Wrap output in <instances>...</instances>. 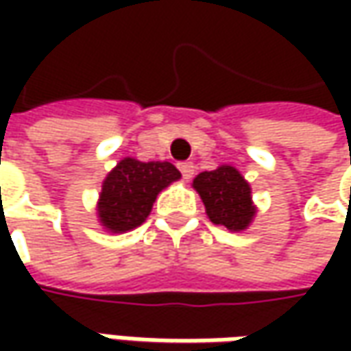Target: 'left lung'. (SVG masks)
<instances>
[{
  "label": "left lung",
  "instance_id": "left-lung-1",
  "mask_svg": "<svg viewBox=\"0 0 351 351\" xmlns=\"http://www.w3.org/2000/svg\"><path fill=\"white\" fill-rule=\"evenodd\" d=\"M182 173L169 162H141L125 158L103 182L99 219L113 232L141 226L150 215L156 197Z\"/></svg>",
  "mask_w": 351,
  "mask_h": 351
}]
</instances>
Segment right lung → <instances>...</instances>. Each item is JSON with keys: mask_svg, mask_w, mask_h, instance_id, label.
<instances>
[{"mask_svg": "<svg viewBox=\"0 0 351 351\" xmlns=\"http://www.w3.org/2000/svg\"><path fill=\"white\" fill-rule=\"evenodd\" d=\"M193 187L203 199L210 221L228 230H244L256 213L250 185L230 166L199 173Z\"/></svg>", "mask_w": 351, "mask_h": 351, "instance_id": "obj_1", "label": "right lung"}]
</instances>
